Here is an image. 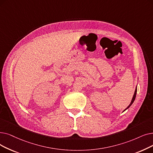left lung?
<instances>
[{"label":"left lung","mask_w":153,"mask_h":153,"mask_svg":"<svg viewBox=\"0 0 153 153\" xmlns=\"http://www.w3.org/2000/svg\"><path fill=\"white\" fill-rule=\"evenodd\" d=\"M136 93H137V87H136V90H135V92H134V96H133V97H132V101H131V103H130V104L128 105V107L126 108L125 110H126L127 109H128L130 106L132 105V104L133 103V102L134 101V100H135V98H136ZM124 110V111H125Z\"/></svg>","instance_id":"obj_1"}]
</instances>
